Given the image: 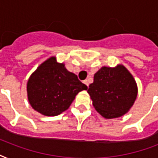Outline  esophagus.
<instances>
[{
	"instance_id": "1",
	"label": "esophagus",
	"mask_w": 158,
	"mask_h": 158,
	"mask_svg": "<svg viewBox=\"0 0 158 158\" xmlns=\"http://www.w3.org/2000/svg\"><path fill=\"white\" fill-rule=\"evenodd\" d=\"M84 83L85 84H86L87 86H88V88H89V80H88V79H86V80H84Z\"/></svg>"
}]
</instances>
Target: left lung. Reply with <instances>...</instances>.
<instances>
[{"instance_id": "left-lung-1", "label": "left lung", "mask_w": 158, "mask_h": 158, "mask_svg": "<svg viewBox=\"0 0 158 158\" xmlns=\"http://www.w3.org/2000/svg\"><path fill=\"white\" fill-rule=\"evenodd\" d=\"M88 93L98 112L106 119L122 116L134 105L138 94L137 84L122 64L103 66L94 74Z\"/></svg>"}]
</instances>
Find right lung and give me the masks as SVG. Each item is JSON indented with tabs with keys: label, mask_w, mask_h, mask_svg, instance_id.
<instances>
[{
	"label": "right lung",
	"mask_w": 158,
	"mask_h": 158,
	"mask_svg": "<svg viewBox=\"0 0 158 158\" xmlns=\"http://www.w3.org/2000/svg\"><path fill=\"white\" fill-rule=\"evenodd\" d=\"M88 87L76 74L68 71L55 56L42 63L31 74L27 84L28 99L42 115L55 116L66 110L79 92Z\"/></svg>",
	"instance_id": "add662e5"
}]
</instances>
